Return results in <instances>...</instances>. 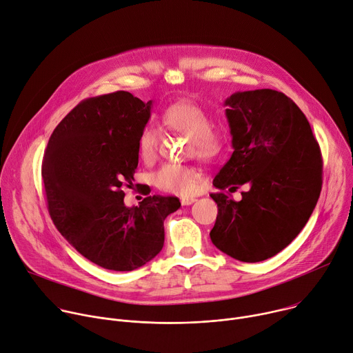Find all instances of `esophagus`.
Segmentation results:
<instances>
[{
  "label": "esophagus",
  "instance_id": "1",
  "mask_svg": "<svg viewBox=\"0 0 353 353\" xmlns=\"http://www.w3.org/2000/svg\"><path fill=\"white\" fill-rule=\"evenodd\" d=\"M194 202H196V199H194V198H181L182 206H189V205H192Z\"/></svg>",
  "mask_w": 353,
  "mask_h": 353
}]
</instances>
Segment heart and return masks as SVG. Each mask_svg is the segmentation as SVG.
Returning <instances> with one entry per match:
<instances>
[{
    "mask_svg": "<svg viewBox=\"0 0 353 353\" xmlns=\"http://www.w3.org/2000/svg\"><path fill=\"white\" fill-rule=\"evenodd\" d=\"M163 126L167 130L189 137V150L201 159H213L223 148V134L212 126V117L205 108L192 101L171 103L163 113ZM160 144V132L147 125L139 134L137 150L143 163L152 164ZM155 186L174 194L190 196L199 189V171L185 164L167 163L152 175Z\"/></svg>",
    "mask_w": 353,
    "mask_h": 353,
    "instance_id": "b5f03b06",
    "label": "heart"
}]
</instances>
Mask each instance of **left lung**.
Masks as SVG:
<instances>
[{
    "instance_id": "left-lung-1",
    "label": "left lung",
    "mask_w": 353,
    "mask_h": 353,
    "mask_svg": "<svg viewBox=\"0 0 353 353\" xmlns=\"http://www.w3.org/2000/svg\"><path fill=\"white\" fill-rule=\"evenodd\" d=\"M232 154L213 179L219 214L212 243L243 262L265 261L286 248L314 210L323 185L320 145L299 106L275 90L225 99ZM248 183L240 203L226 192Z\"/></svg>"
}]
</instances>
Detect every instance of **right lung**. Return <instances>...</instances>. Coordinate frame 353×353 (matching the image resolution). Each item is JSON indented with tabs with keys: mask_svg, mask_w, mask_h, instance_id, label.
Listing matches in <instances>:
<instances>
[{
	"mask_svg": "<svg viewBox=\"0 0 353 353\" xmlns=\"http://www.w3.org/2000/svg\"><path fill=\"white\" fill-rule=\"evenodd\" d=\"M152 102L117 91L78 103L57 125L45 150L48 209L61 236L91 262L134 270L164 247V220L178 198L147 196L125 206L139 164L137 139Z\"/></svg>",
	"mask_w": 353,
	"mask_h": 353,
	"instance_id": "obj_1",
	"label": "right lung"
}]
</instances>
